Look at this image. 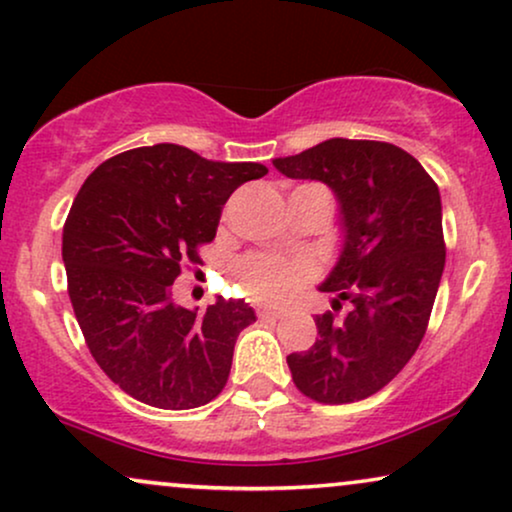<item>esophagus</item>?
<instances>
[{
  "label": "esophagus",
  "instance_id": "obj_1",
  "mask_svg": "<svg viewBox=\"0 0 512 512\" xmlns=\"http://www.w3.org/2000/svg\"><path fill=\"white\" fill-rule=\"evenodd\" d=\"M256 313H258V317H261V320H280V317H284L282 310H272V308H265V305H263V308H258Z\"/></svg>",
  "mask_w": 512,
  "mask_h": 512
}]
</instances>
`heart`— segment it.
I'll return each instance as SVG.
<instances>
[{"label": "heart", "mask_w": 512, "mask_h": 512, "mask_svg": "<svg viewBox=\"0 0 512 512\" xmlns=\"http://www.w3.org/2000/svg\"><path fill=\"white\" fill-rule=\"evenodd\" d=\"M240 282L258 301L284 303L294 298L313 277V265L305 258L249 256L240 263Z\"/></svg>", "instance_id": "heart-1"}]
</instances>
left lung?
<instances>
[{"label":"left lung","instance_id":"obj_1","mask_svg":"<svg viewBox=\"0 0 512 512\" xmlns=\"http://www.w3.org/2000/svg\"><path fill=\"white\" fill-rule=\"evenodd\" d=\"M287 178L322 181L341 209V254L320 291L350 308L315 315L313 348L291 353L296 388L322 404L374 395L426 334L444 270L440 190L416 157L381 141L329 138L272 159Z\"/></svg>","mask_w":512,"mask_h":512}]
</instances>
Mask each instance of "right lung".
<instances>
[{
    "mask_svg": "<svg viewBox=\"0 0 512 512\" xmlns=\"http://www.w3.org/2000/svg\"><path fill=\"white\" fill-rule=\"evenodd\" d=\"M265 174L157 143L105 159L77 192L63 228L68 294L91 355L126 395L178 411L225 388L254 308L216 298L197 313L174 303L171 284L202 263L232 192Z\"/></svg>",
    "mask_w": 512,
    "mask_h": 512,
    "instance_id": "right-lung-1",
    "label": "right lung"
}]
</instances>
